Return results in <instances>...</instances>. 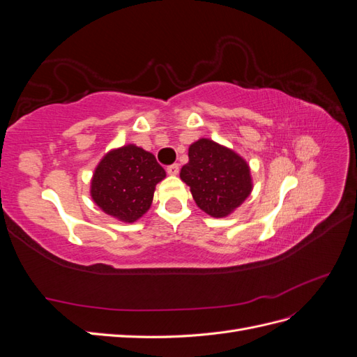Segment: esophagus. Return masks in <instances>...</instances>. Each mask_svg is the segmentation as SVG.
Wrapping results in <instances>:
<instances>
[{
  "label": "esophagus",
  "instance_id": "1",
  "mask_svg": "<svg viewBox=\"0 0 357 357\" xmlns=\"http://www.w3.org/2000/svg\"><path fill=\"white\" fill-rule=\"evenodd\" d=\"M167 172L169 176H177L178 174V165L177 164H172L169 167H167Z\"/></svg>",
  "mask_w": 357,
  "mask_h": 357
}]
</instances>
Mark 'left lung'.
<instances>
[{"label": "left lung", "instance_id": "obj_1", "mask_svg": "<svg viewBox=\"0 0 357 357\" xmlns=\"http://www.w3.org/2000/svg\"><path fill=\"white\" fill-rule=\"evenodd\" d=\"M198 207L211 218H225L245 201L253 189L250 168L234 150L208 138L189 147V162L180 171Z\"/></svg>", "mask_w": 357, "mask_h": 357}]
</instances>
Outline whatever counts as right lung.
<instances>
[{
  "instance_id": "1",
  "label": "right lung",
  "mask_w": 357,
  "mask_h": 357,
  "mask_svg": "<svg viewBox=\"0 0 357 357\" xmlns=\"http://www.w3.org/2000/svg\"><path fill=\"white\" fill-rule=\"evenodd\" d=\"M165 176L152 153L128 144L101 159L91 181V197L104 213L132 223L150 208L155 188Z\"/></svg>"
}]
</instances>
